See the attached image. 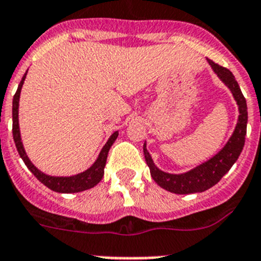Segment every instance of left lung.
I'll use <instances>...</instances> for the list:
<instances>
[{"label": "left lung", "mask_w": 261, "mask_h": 261, "mask_svg": "<svg viewBox=\"0 0 261 261\" xmlns=\"http://www.w3.org/2000/svg\"><path fill=\"white\" fill-rule=\"evenodd\" d=\"M210 67L217 76L221 79V81L232 93V97L237 101L238 110H239V117H238V123L235 126V130L225 147L219 151L217 155L209 159L207 162L197 165L196 168L190 169L185 173L173 174L167 173V172L159 169L153 163L152 158L147 151L146 143L143 146V152L146 163L148 165L151 176L153 181L163 189L168 190L171 193L176 194H190V193H201L205 190L214 187L219 180H221L230 168L234 165L239 158L240 152L244 147V139H246L247 133V121H248V113H247V102L244 98L243 93L240 90L234 74L228 71L227 68H223L221 65L215 64L212 60H207Z\"/></svg>", "instance_id": "1"}]
</instances>
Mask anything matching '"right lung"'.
I'll use <instances>...</instances> for the list:
<instances>
[{
    "instance_id": "obj_1",
    "label": "right lung",
    "mask_w": 261,
    "mask_h": 261,
    "mask_svg": "<svg viewBox=\"0 0 261 261\" xmlns=\"http://www.w3.org/2000/svg\"><path fill=\"white\" fill-rule=\"evenodd\" d=\"M26 74L27 72L24 73V76L22 77L21 83L18 85V89L14 94V98H13V138H14V143L15 147H17V151L18 153H19V156L22 158L24 164L27 165V168L30 169L31 173H33L43 185H46L47 188H49V189L54 190V192H58V193H77V192H83V190H87L93 187H96L103 177V169H105L109 149H110V147L113 146V143H114L115 139L118 138V131L112 134V137L109 138V140L106 142L103 148L101 149V152H99L96 162L93 163L92 167L88 168L87 171L81 172V173L79 174H74V176H68V177L49 176V174L43 173L42 171H39V169L36 168L35 165L30 162V159H29V156H27L26 151H24L23 148V143H22L21 139V131H19L18 108H19V96H21V89L22 85H23L24 79H26Z\"/></svg>"
}]
</instances>
